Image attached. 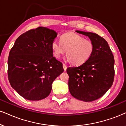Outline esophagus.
<instances>
[{"label":"esophagus","mask_w":126,"mask_h":126,"mask_svg":"<svg viewBox=\"0 0 126 126\" xmlns=\"http://www.w3.org/2000/svg\"><path fill=\"white\" fill-rule=\"evenodd\" d=\"M63 69H64V71H66V68H67V67H66V65L63 64Z\"/></svg>","instance_id":"34e87169"}]
</instances>
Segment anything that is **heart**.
Returning a JSON list of instances; mask_svg holds the SVG:
<instances>
[{
  "label": "heart",
  "mask_w": 126,
  "mask_h": 126,
  "mask_svg": "<svg viewBox=\"0 0 126 126\" xmlns=\"http://www.w3.org/2000/svg\"><path fill=\"white\" fill-rule=\"evenodd\" d=\"M54 57L61 58L66 51L67 60L73 65L85 63L92 55L94 45L92 41L75 32H67L60 37V42L54 40L51 44Z\"/></svg>",
  "instance_id": "obj_1"
}]
</instances>
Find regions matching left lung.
I'll return each instance as SVG.
<instances>
[{
	"mask_svg": "<svg viewBox=\"0 0 126 126\" xmlns=\"http://www.w3.org/2000/svg\"><path fill=\"white\" fill-rule=\"evenodd\" d=\"M76 32L89 37L94 45V50L85 63L67 68L69 90L75 98L92 102L104 95L113 84L114 57L108 42L97 34L79 30Z\"/></svg>",
	"mask_w": 126,
	"mask_h": 126,
	"instance_id": "obj_1",
	"label": "left lung"
}]
</instances>
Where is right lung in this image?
Here are the masks:
<instances>
[{
    "instance_id": "add662e5",
    "label": "right lung",
    "mask_w": 126,
    "mask_h": 126,
    "mask_svg": "<svg viewBox=\"0 0 126 126\" xmlns=\"http://www.w3.org/2000/svg\"><path fill=\"white\" fill-rule=\"evenodd\" d=\"M57 36L54 30L39 27L20 35L11 49L7 62L9 80L24 99L46 98L51 93L52 82L64 71L51 49Z\"/></svg>"
}]
</instances>
